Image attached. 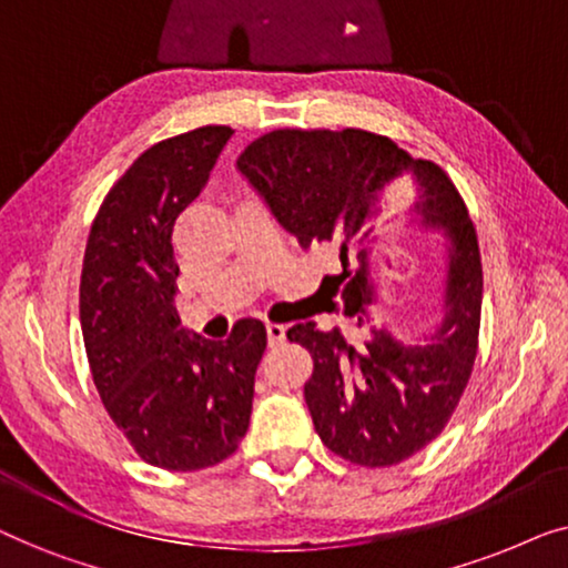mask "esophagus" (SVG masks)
Wrapping results in <instances>:
<instances>
[{
  "instance_id": "esophagus-1",
  "label": "esophagus",
  "mask_w": 568,
  "mask_h": 568,
  "mask_svg": "<svg viewBox=\"0 0 568 568\" xmlns=\"http://www.w3.org/2000/svg\"><path fill=\"white\" fill-rule=\"evenodd\" d=\"M266 333H268V344L271 346L282 344V341L286 338V328H284V325H278V323H268L266 325Z\"/></svg>"
}]
</instances>
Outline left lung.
I'll return each instance as SVG.
<instances>
[{
    "mask_svg": "<svg viewBox=\"0 0 568 568\" xmlns=\"http://www.w3.org/2000/svg\"><path fill=\"white\" fill-rule=\"evenodd\" d=\"M237 170L302 247H325L338 268L321 290L348 328L297 323L286 338L313 356L305 400L317 437L333 455L364 468L398 465L437 439L455 414L478 354V235L445 170L416 160L387 136L362 129H274L245 146ZM418 184L417 221L450 237L443 323L422 345L394 338L374 313L371 278L378 201Z\"/></svg>",
    "mask_w": 568,
    "mask_h": 568,
    "instance_id": "obj_1",
    "label": "left lung"
}]
</instances>
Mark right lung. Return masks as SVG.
<instances>
[{"mask_svg":"<svg viewBox=\"0 0 568 568\" xmlns=\"http://www.w3.org/2000/svg\"><path fill=\"white\" fill-rule=\"evenodd\" d=\"M230 126H201L139 154L92 222L80 282L84 352L100 400L144 463L191 473L227 460L251 424L266 325L227 341L181 328L178 214L199 196Z\"/></svg>","mask_w":568,"mask_h":568,"instance_id":"add662e5","label":"right lung"}]
</instances>
